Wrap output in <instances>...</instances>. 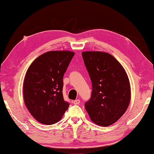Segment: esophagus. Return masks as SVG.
<instances>
[{"label":"esophagus","mask_w":154,"mask_h":154,"mask_svg":"<svg viewBox=\"0 0 154 154\" xmlns=\"http://www.w3.org/2000/svg\"><path fill=\"white\" fill-rule=\"evenodd\" d=\"M80 102H81V101H80V100H79V99H77V100H74V101H73V104H75V105L79 104Z\"/></svg>","instance_id":"obj_1"}]
</instances>
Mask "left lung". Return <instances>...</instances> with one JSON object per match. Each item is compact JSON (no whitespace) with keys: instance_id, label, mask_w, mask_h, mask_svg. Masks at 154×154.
Returning a JSON list of instances; mask_svg holds the SVG:
<instances>
[{"instance_id":"left-lung-1","label":"left lung","mask_w":154,"mask_h":154,"mask_svg":"<svg viewBox=\"0 0 154 154\" xmlns=\"http://www.w3.org/2000/svg\"><path fill=\"white\" fill-rule=\"evenodd\" d=\"M82 56L92 86L91 97L85 104L86 111L97 125H112L125 113L131 99L127 73L106 52H83Z\"/></svg>"}]
</instances>
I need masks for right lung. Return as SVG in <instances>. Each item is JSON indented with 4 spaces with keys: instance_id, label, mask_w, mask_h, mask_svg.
Wrapping results in <instances>:
<instances>
[{
    "instance_id": "add662e5",
    "label": "right lung",
    "mask_w": 154,
    "mask_h": 154,
    "mask_svg": "<svg viewBox=\"0 0 154 154\" xmlns=\"http://www.w3.org/2000/svg\"><path fill=\"white\" fill-rule=\"evenodd\" d=\"M74 52L49 51L37 57L26 73L23 94L34 119L45 125L57 123L69 108L63 97V76Z\"/></svg>"
}]
</instances>
